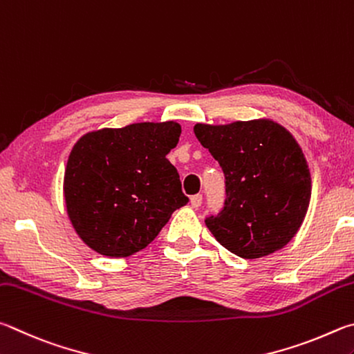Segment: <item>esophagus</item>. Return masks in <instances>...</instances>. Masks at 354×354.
Wrapping results in <instances>:
<instances>
[{"mask_svg":"<svg viewBox=\"0 0 354 354\" xmlns=\"http://www.w3.org/2000/svg\"><path fill=\"white\" fill-rule=\"evenodd\" d=\"M202 205V196L201 194H196L191 197V207L193 208H199Z\"/></svg>","mask_w":354,"mask_h":354,"instance_id":"esophagus-1","label":"esophagus"}]
</instances>
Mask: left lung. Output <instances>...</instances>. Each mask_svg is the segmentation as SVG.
I'll return each instance as SVG.
<instances>
[{
  "instance_id": "8db88e82",
  "label": "left lung",
  "mask_w": 354,
  "mask_h": 354,
  "mask_svg": "<svg viewBox=\"0 0 354 354\" xmlns=\"http://www.w3.org/2000/svg\"><path fill=\"white\" fill-rule=\"evenodd\" d=\"M194 133L225 174V207L205 219L216 241L244 259L283 249L311 201V174L294 135L268 118L197 122Z\"/></svg>"
}]
</instances>
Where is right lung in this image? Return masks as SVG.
<instances>
[{
	"label": "right lung",
	"instance_id": "add662e5",
	"mask_svg": "<svg viewBox=\"0 0 354 354\" xmlns=\"http://www.w3.org/2000/svg\"><path fill=\"white\" fill-rule=\"evenodd\" d=\"M180 133L176 121L136 122L77 140L66 161L64 197L73 228L90 249L110 258L133 255L187 205L180 176L166 158Z\"/></svg>",
	"mask_w": 354,
	"mask_h": 354
}]
</instances>
